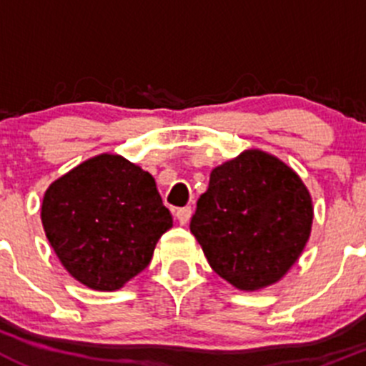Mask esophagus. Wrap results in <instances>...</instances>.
Segmentation results:
<instances>
[{
    "mask_svg": "<svg viewBox=\"0 0 366 366\" xmlns=\"http://www.w3.org/2000/svg\"><path fill=\"white\" fill-rule=\"evenodd\" d=\"M191 214H193L191 207H180V209H177L175 216H177V219H179L180 224H186L187 221L191 219Z\"/></svg>",
    "mask_w": 366,
    "mask_h": 366,
    "instance_id": "esophagus-1",
    "label": "esophagus"
}]
</instances>
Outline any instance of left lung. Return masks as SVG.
<instances>
[{"mask_svg":"<svg viewBox=\"0 0 366 366\" xmlns=\"http://www.w3.org/2000/svg\"><path fill=\"white\" fill-rule=\"evenodd\" d=\"M312 219V198L296 172L269 154L246 150L212 169L189 228L221 278L257 290L296 264Z\"/></svg>","mask_w":366,"mask_h":366,"instance_id":"obj_1","label":"left lung"}]
</instances>
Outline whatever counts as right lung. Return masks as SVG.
I'll use <instances>...</instances> for the list:
<instances>
[{"mask_svg": "<svg viewBox=\"0 0 366 366\" xmlns=\"http://www.w3.org/2000/svg\"><path fill=\"white\" fill-rule=\"evenodd\" d=\"M173 219L149 172L92 157L44 194L42 224L64 267L94 290H117L150 264Z\"/></svg>", "mask_w": 366, "mask_h": 366, "instance_id": "right-lung-1", "label": "right lung"}]
</instances>
